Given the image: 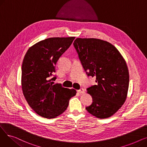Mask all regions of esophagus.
Segmentation results:
<instances>
[{
    "label": "esophagus",
    "instance_id": "obj_1",
    "mask_svg": "<svg viewBox=\"0 0 147 147\" xmlns=\"http://www.w3.org/2000/svg\"><path fill=\"white\" fill-rule=\"evenodd\" d=\"M78 92H79V93H80V94H84V89L81 88L80 89L78 90Z\"/></svg>",
    "mask_w": 147,
    "mask_h": 147
}]
</instances>
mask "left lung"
<instances>
[{
  "label": "left lung",
  "mask_w": 147,
  "mask_h": 147,
  "mask_svg": "<svg viewBox=\"0 0 147 147\" xmlns=\"http://www.w3.org/2000/svg\"><path fill=\"white\" fill-rule=\"evenodd\" d=\"M73 45L88 76L96 78V84L87 88L93 102L86 109L97 118H109L126 99L129 74L126 61L117 49L107 41L77 38Z\"/></svg>",
  "instance_id": "1"
}]
</instances>
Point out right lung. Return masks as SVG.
<instances>
[{
	"label": "right lung",
	"mask_w": 147,
	"mask_h": 147,
	"mask_svg": "<svg viewBox=\"0 0 147 147\" xmlns=\"http://www.w3.org/2000/svg\"><path fill=\"white\" fill-rule=\"evenodd\" d=\"M75 37H51L28 49L22 61L21 87L29 106L41 117L53 119L64 113L69 100L76 94L74 89L53 84L55 65Z\"/></svg>",
	"instance_id": "1"
}]
</instances>
